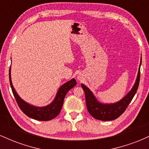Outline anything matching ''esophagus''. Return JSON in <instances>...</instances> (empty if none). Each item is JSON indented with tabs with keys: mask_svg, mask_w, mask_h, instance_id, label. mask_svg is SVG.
<instances>
[{
	"mask_svg": "<svg viewBox=\"0 0 149 149\" xmlns=\"http://www.w3.org/2000/svg\"><path fill=\"white\" fill-rule=\"evenodd\" d=\"M78 80H81V79H80V78H79V77H78Z\"/></svg>",
	"mask_w": 149,
	"mask_h": 149,
	"instance_id": "34e87169",
	"label": "esophagus"
}]
</instances>
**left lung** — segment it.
Instances as JSON below:
<instances>
[{"label": "left lung", "mask_w": 149, "mask_h": 149, "mask_svg": "<svg viewBox=\"0 0 149 149\" xmlns=\"http://www.w3.org/2000/svg\"><path fill=\"white\" fill-rule=\"evenodd\" d=\"M141 64V62L139 65V69L138 71L137 77H136V81L132 88L127 95L125 96L119 102L114 104H102L99 102L94 96L93 93L91 92L88 88H87L85 85L81 84L82 88L85 92V102H86L87 109L88 112L92 117L95 118L100 120H115L119 117L123 113L125 109L130 103L134 97V95L136 94L138 87H139V80H140V66Z\"/></svg>", "instance_id": "8db88e82"}]
</instances>
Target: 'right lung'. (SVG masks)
Segmentation results:
<instances>
[{
	"instance_id": "obj_1",
	"label": "right lung",
	"mask_w": 149,
	"mask_h": 149,
	"mask_svg": "<svg viewBox=\"0 0 149 149\" xmlns=\"http://www.w3.org/2000/svg\"><path fill=\"white\" fill-rule=\"evenodd\" d=\"M10 68L11 67H10L9 71L10 86H11L12 91H13V93L14 95V97L17 101V103L19 107L20 108V109L23 111L24 113L26 114L27 116H29L31 118L37 120L47 121L57 117L58 114L60 112L61 107H62L64 97L66 96V93L71 88H73V87L76 85V80L74 78H73V79L66 82L64 85H61L60 88L58 90L55 98L53 100L52 103L43 107H34V106L30 105L29 104L24 102L17 94L15 88H13V83H12Z\"/></svg>"
}]
</instances>
